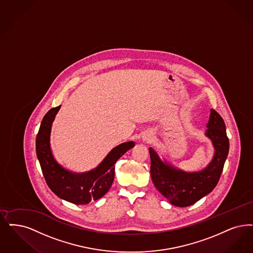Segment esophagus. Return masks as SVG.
Instances as JSON below:
<instances>
[{"label":"esophagus","mask_w":253,"mask_h":253,"mask_svg":"<svg viewBox=\"0 0 253 253\" xmlns=\"http://www.w3.org/2000/svg\"><path fill=\"white\" fill-rule=\"evenodd\" d=\"M154 139H155V136H154L153 131H146V132L143 134V141L152 143V142L154 141Z\"/></svg>","instance_id":"1"}]
</instances>
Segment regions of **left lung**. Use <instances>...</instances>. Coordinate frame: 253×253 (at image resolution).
<instances>
[{
	"instance_id": "8db88e82",
	"label": "left lung",
	"mask_w": 253,
	"mask_h": 253,
	"mask_svg": "<svg viewBox=\"0 0 253 253\" xmlns=\"http://www.w3.org/2000/svg\"><path fill=\"white\" fill-rule=\"evenodd\" d=\"M205 135L212 142L214 155L202 171L185 172L163 162L158 154L149 149L151 155V176L156 189L178 207L190 206L208 195L215 187L222 173L229 153V138L221 116L211 109Z\"/></svg>"
}]
</instances>
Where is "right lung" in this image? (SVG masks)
<instances>
[{
	"mask_svg": "<svg viewBox=\"0 0 253 253\" xmlns=\"http://www.w3.org/2000/svg\"><path fill=\"white\" fill-rule=\"evenodd\" d=\"M61 105L47 112L41 122L37 135L36 150L45 181L57 197L74 204H87L104 196L115 178V164L134 146V142H125L114 148L103 161L94 169L73 173L62 168L52 156L50 134L52 122Z\"/></svg>",
	"mask_w": 253,
	"mask_h": 253,
	"instance_id": "add662e5",
	"label": "right lung"
}]
</instances>
